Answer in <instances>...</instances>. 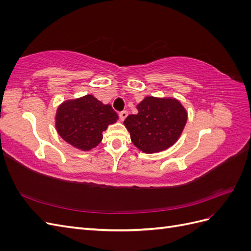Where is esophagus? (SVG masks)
<instances>
[{"mask_svg":"<svg viewBox=\"0 0 251 251\" xmlns=\"http://www.w3.org/2000/svg\"><path fill=\"white\" fill-rule=\"evenodd\" d=\"M126 116H127V112L126 111H121L119 113V117H120L121 120H125L126 118Z\"/></svg>","mask_w":251,"mask_h":251,"instance_id":"34e87169","label":"esophagus"}]
</instances>
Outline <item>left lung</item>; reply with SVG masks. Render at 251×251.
Wrapping results in <instances>:
<instances>
[{
  "label": "left lung",
  "mask_w": 251,
  "mask_h": 251,
  "mask_svg": "<svg viewBox=\"0 0 251 251\" xmlns=\"http://www.w3.org/2000/svg\"><path fill=\"white\" fill-rule=\"evenodd\" d=\"M137 110L124 123L136 148L153 154L176 143L187 120V112L179 100L147 96L137 104Z\"/></svg>",
  "instance_id": "obj_1"
}]
</instances>
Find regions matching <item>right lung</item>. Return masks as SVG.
I'll list each match as a JSON object with an SVG mask.
<instances>
[{"label":"right lung","mask_w":251,"mask_h":251,"mask_svg":"<svg viewBox=\"0 0 251 251\" xmlns=\"http://www.w3.org/2000/svg\"><path fill=\"white\" fill-rule=\"evenodd\" d=\"M118 115L111 104H103L93 95L69 100L59 105L55 115L56 131L66 142L90 151L102 140V132L116 123Z\"/></svg>","instance_id":"obj_1"}]
</instances>
